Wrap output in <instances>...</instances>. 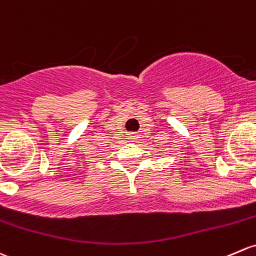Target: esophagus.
Instances as JSON below:
<instances>
[{"mask_svg": "<svg viewBox=\"0 0 256 256\" xmlns=\"http://www.w3.org/2000/svg\"><path fill=\"white\" fill-rule=\"evenodd\" d=\"M128 138L130 140L131 142H136L137 138H138V135H137L136 132H130V134H128Z\"/></svg>", "mask_w": 256, "mask_h": 256, "instance_id": "34e87169", "label": "esophagus"}]
</instances>
